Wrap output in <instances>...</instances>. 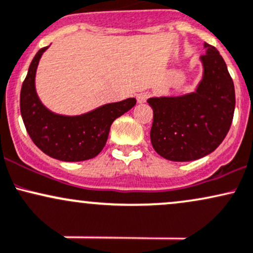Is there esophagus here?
<instances>
[{"instance_id":"esophagus-1","label":"esophagus","mask_w":253,"mask_h":253,"mask_svg":"<svg viewBox=\"0 0 253 253\" xmlns=\"http://www.w3.org/2000/svg\"><path fill=\"white\" fill-rule=\"evenodd\" d=\"M149 93L148 92H143V93H140V94H137L136 95V99H137V103H140V104H142V103H146L147 101V99L149 98Z\"/></svg>"}]
</instances>
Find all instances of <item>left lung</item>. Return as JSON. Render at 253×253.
Returning a JSON list of instances; mask_svg holds the SVG:
<instances>
[{"label": "left lung", "mask_w": 253, "mask_h": 253, "mask_svg": "<svg viewBox=\"0 0 253 253\" xmlns=\"http://www.w3.org/2000/svg\"><path fill=\"white\" fill-rule=\"evenodd\" d=\"M203 78L195 92L148 99L153 109L150 141L159 155L192 161L211 154L226 137L235 107L234 84L216 47L204 42Z\"/></svg>", "instance_id": "1"}]
</instances>
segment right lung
Wrapping results in <instances>:
<instances>
[{
  "label": "right lung",
  "instance_id": "obj_1",
  "mask_svg": "<svg viewBox=\"0 0 253 253\" xmlns=\"http://www.w3.org/2000/svg\"><path fill=\"white\" fill-rule=\"evenodd\" d=\"M47 46L36 53L20 93V112L25 126L42 152L62 161H84L96 157L109 137L116 118L135 106L136 99L106 104L81 116H61L49 111L36 93L39 59Z\"/></svg>",
  "mask_w": 253,
  "mask_h": 253
}]
</instances>
